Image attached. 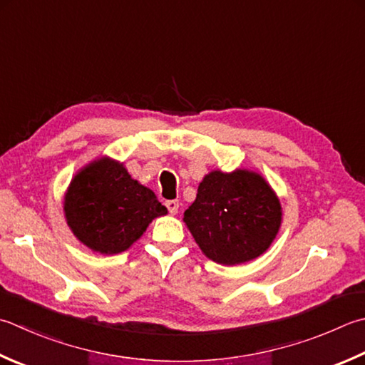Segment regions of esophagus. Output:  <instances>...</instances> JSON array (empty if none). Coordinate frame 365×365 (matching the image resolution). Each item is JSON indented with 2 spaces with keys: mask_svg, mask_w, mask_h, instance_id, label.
<instances>
[{
  "mask_svg": "<svg viewBox=\"0 0 365 365\" xmlns=\"http://www.w3.org/2000/svg\"><path fill=\"white\" fill-rule=\"evenodd\" d=\"M166 207H168V210H169L170 215H177V212H178V201H168V202H166Z\"/></svg>",
  "mask_w": 365,
  "mask_h": 365,
  "instance_id": "esophagus-1",
  "label": "esophagus"
}]
</instances>
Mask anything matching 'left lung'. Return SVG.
Segmentation results:
<instances>
[{
	"label": "left lung",
	"mask_w": 365,
	"mask_h": 365,
	"mask_svg": "<svg viewBox=\"0 0 365 365\" xmlns=\"http://www.w3.org/2000/svg\"><path fill=\"white\" fill-rule=\"evenodd\" d=\"M283 220L282 204L256 170L215 169L205 174L183 221L201 252L235 266L259 258L272 245Z\"/></svg>",
	"instance_id": "obj_1"
}]
</instances>
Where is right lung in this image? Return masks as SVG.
I'll return each instance as SVG.
<instances>
[{"label":"right lung","mask_w":365,"mask_h":365,"mask_svg":"<svg viewBox=\"0 0 365 365\" xmlns=\"http://www.w3.org/2000/svg\"><path fill=\"white\" fill-rule=\"evenodd\" d=\"M63 212L76 239L101 255L126 252L155 218L168 215L152 190L106 155L77 170L64 192Z\"/></svg>","instance_id":"add662e5"}]
</instances>
